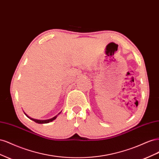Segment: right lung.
<instances>
[{
  "mask_svg": "<svg viewBox=\"0 0 159 159\" xmlns=\"http://www.w3.org/2000/svg\"><path fill=\"white\" fill-rule=\"evenodd\" d=\"M61 112H60L58 114H57V115H56L55 117H52V118H51V119H46V120H39V119H33V118H31V117H30L29 116H28V115H27V114H26V113L24 111V113H25V114L26 115V116L29 118V119H30L31 120H32V121H34V122H36V123H39V124H43V123H50V122H52V121H54V120H55L56 119V117H57V115H58L59 114H60V113Z\"/></svg>",
  "mask_w": 159,
  "mask_h": 159,
  "instance_id": "add662e5",
  "label": "right lung"
}]
</instances>
